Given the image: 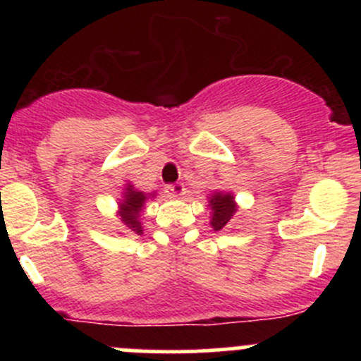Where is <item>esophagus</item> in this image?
I'll list each match as a JSON object with an SVG mask.
<instances>
[{
    "label": "esophagus",
    "instance_id": "34e87169",
    "mask_svg": "<svg viewBox=\"0 0 361 361\" xmlns=\"http://www.w3.org/2000/svg\"><path fill=\"white\" fill-rule=\"evenodd\" d=\"M183 192L185 187L181 183H173L166 187V194L169 195V197H180V195H183Z\"/></svg>",
    "mask_w": 361,
    "mask_h": 361
}]
</instances>
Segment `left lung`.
I'll return each mask as SVG.
<instances>
[{"instance_id":"8db88e82","label":"left lung","mask_w":361,"mask_h":361,"mask_svg":"<svg viewBox=\"0 0 361 361\" xmlns=\"http://www.w3.org/2000/svg\"><path fill=\"white\" fill-rule=\"evenodd\" d=\"M211 211H213V218H211V225L214 231H221L225 225L228 224L235 213L234 197L231 194H213L209 201Z\"/></svg>"}]
</instances>
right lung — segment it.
<instances>
[{"label":"right lung","mask_w":361,"mask_h":361,"mask_svg":"<svg viewBox=\"0 0 361 361\" xmlns=\"http://www.w3.org/2000/svg\"><path fill=\"white\" fill-rule=\"evenodd\" d=\"M145 201H147V195L143 192L134 190L133 185H129L126 192V197H123V202L120 204V220H122V224L129 231L136 232V234L143 232L140 224V213L143 209Z\"/></svg>","instance_id":"add662e5"}]
</instances>
